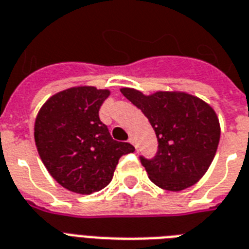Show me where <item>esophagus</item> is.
Segmentation results:
<instances>
[{"instance_id": "obj_1", "label": "esophagus", "mask_w": 249, "mask_h": 249, "mask_svg": "<svg viewBox=\"0 0 249 249\" xmlns=\"http://www.w3.org/2000/svg\"><path fill=\"white\" fill-rule=\"evenodd\" d=\"M128 142H131V144H132V145H134L135 148H136V144H135L134 139H132V138H130V139H128Z\"/></svg>"}]
</instances>
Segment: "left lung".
<instances>
[{
  "instance_id": "1",
  "label": "left lung",
  "mask_w": 249,
  "mask_h": 249,
  "mask_svg": "<svg viewBox=\"0 0 249 249\" xmlns=\"http://www.w3.org/2000/svg\"><path fill=\"white\" fill-rule=\"evenodd\" d=\"M123 96L142 111L157 136L155 157L139 156L149 179L167 191H182L201 178L214 159L219 122L214 110L200 98L180 92L144 96L122 88Z\"/></svg>"
}]
</instances>
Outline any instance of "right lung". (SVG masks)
<instances>
[{
  "label": "right lung",
  "instance_id": "obj_1",
  "mask_svg": "<svg viewBox=\"0 0 249 249\" xmlns=\"http://www.w3.org/2000/svg\"><path fill=\"white\" fill-rule=\"evenodd\" d=\"M107 89L78 87L52 96L35 122V142L51 175L69 191L90 195L110 183L119 159L132 153L100 121Z\"/></svg>",
  "mask_w": 249,
  "mask_h": 249
}]
</instances>
